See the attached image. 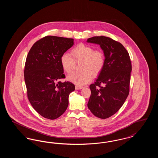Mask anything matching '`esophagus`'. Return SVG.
<instances>
[{
	"instance_id": "esophagus-1",
	"label": "esophagus",
	"mask_w": 158,
	"mask_h": 158,
	"mask_svg": "<svg viewBox=\"0 0 158 158\" xmlns=\"http://www.w3.org/2000/svg\"><path fill=\"white\" fill-rule=\"evenodd\" d=\"M76 89H82V86H77V85H76L75 86Z\"/></svg>"
}]
</instances>
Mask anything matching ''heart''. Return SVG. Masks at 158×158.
Listing matches in <instances>:
<instances>
[{"label":"heart","instance_id":"b5f03b06","mask_svg":"<svg viewBox=\"0 0 158 158\" xmlns=\"http://www.w3.org/2000/svg\"><path fill=\"white\" fill-rule=\"evenodd\" d=\"M71 56L64 54L60 58V63L63 69L68 74L73 72L75 63H81L82 73H75L68 76V81L77 86L86 85L92 79L93 76L98 75L105 64V56L100 50H94L89 45L80 44L71 50Z\"/></svg>","mask_w":158,"mask_h":158}]
</instances>
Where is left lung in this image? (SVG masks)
Segmentation results:
<instances>
[{"mask_svg":"<svg viewBox=\"0 0 158 158\" xmlns=\"http://www.w3.org/2000/svg\"><path fill=\"white\" fill-rule=\"evenodd\" d=\"M87 42L100 45L105 58L98 78L89 86L91 95L88 107L95 116L105 119L117 113L127 98L131 72L130 58L124 47L110 38L94 37Z\"/></svg>","mask_w":158,"mask_h":158,"instance_id":"obj_1","label":"left lung"}]
</instances>
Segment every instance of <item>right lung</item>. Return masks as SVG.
<instances>
[{
    "label": "right lung",
    "instance_id": "right-lung-1",
    "mask_svg": "<svg viewBox=\"0 0 158 158\" xmlns=\"http://www.w3.org/2000/svg\"><path fill=\"white\" fill-rule=\"evenodd\" d=\"M73 38L46 36L34 44L27 57L24 79L27 96L34 110L45 118L54 120L64 113L69 94L75 90L65 78L60 58L73 44Z\"/></svg>",
    "mask_w": 158,
    "mask_h": 158
}]
</instances>
